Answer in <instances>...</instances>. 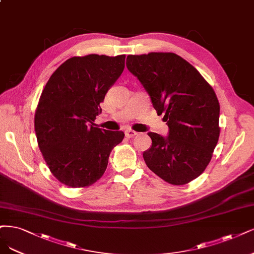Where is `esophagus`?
Instances as JSON below:
<instances>
[{
  "label": "esophagus",
  "instance_id": "esophagus-1",
  "mask_svg": "<svg viewBox=\"0 0 254 254\" xmlns=\"http://www.w3.org/2000/svg\"><path fill=\"white\" fill-rule=\"evenodd\" d=\"M135 135H137V132H136V131L132 130V129H127V130L125 131V136H126L127 138L133 137V136H135Z\"/></svg>",
  "mask_w": 254,
  "mask_h": 254
}]
</instances>
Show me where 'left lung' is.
Listing matches in <instances>:
<instances>
[{
  "instance_id": "left-lung-1",
  "label": "left lung",
  "mask_w": 254,
  "mask_h": 254,
  "mask_svg": "<svg viewBox=\"0 0 254 254\" xmlns=\"http://www.w3.org/2000/svg\"><path fill=\"white\" fill-rule=\"evenodd\" d=\"M126 65L169 127L167 137L148 132L152 146L143 153L148 168L172 185L193 181L210 163L221 132L220 103L213 88L172 52L130 55Z\"/></svg>"
}]
</instances>
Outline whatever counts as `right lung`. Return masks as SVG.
I'll list each match as a JSON object with an SVG mask.
<instances>
[{"label": "right lung", "instance_id": "right-lung-1", "mask_svg": "<svg viewBox=\"0 0 254 254\" xmlns=\"http://www.w3.org/2000/svg\"><path fill=\"white\" fill-rule=\"evenodd\" d=\"M125 55L68 59L51 74L34 115L38 145L50 172L64 185L85 188L102 178L122 131L95 127L100 104L125 68Z\"/></svg>", "mask_w": 254, "mask_h": 254}]
</instances>
